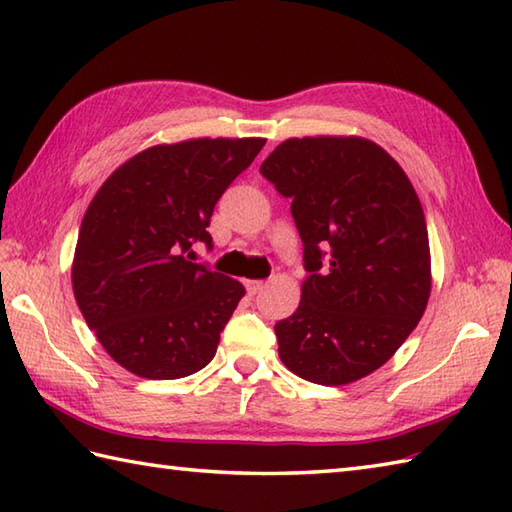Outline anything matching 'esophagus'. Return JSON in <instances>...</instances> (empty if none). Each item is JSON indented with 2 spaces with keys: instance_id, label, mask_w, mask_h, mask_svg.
Instances as JSON below:
<instances>
[{
  "instance_id": "esophagus-1",
  "label": "esophagus",
  "mask_w": 512,
  "mask_h": 512,
  "mask_svg": "<svg viewBox=\"0 0 512 512\" xmlns=\"http://www.w3.org/2000/svg\"><path fill=\"white\" fill-rule=\"evenodd\" d=\"M246 290L250 295H257V292L264 290V281H246Z\"/></svg>"
}]
</instances>
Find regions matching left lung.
<instances>
[{
	"mask_svg": "<svg viewBox=\"0 0 512 512\" xmlns=\"http://www.w3.org/2000/svg\"><path fill=\"white\" fill-rule=\"evenodd\" d=\"M259 173L292 200L308 273L299 308L275 323L279 358L317 385L372 374L429 301V233L409 178L354 136L290 138Z\"/></svg>",
	"mask_w": 512,
	"mask_h": 512,
	"instance_id": "1",
	"label": "left lung"
}]
</instances>
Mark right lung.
Listing matches in <instances>:
<instances>
[{"label": "right lung", "instance_id": "1", "mask_svg": "<svg viewBox=\"0 0 512 512\" xmlns=\"http://www.w3.org/2000/svg\"><path fill=\"white\" fill-rule=\"evenodd\" d=\"M264 138H198L140 151L105 180L81 222L72 288L90 330L143 378L195 374L215 356L244 288L195 264L222 193Z\"/></svg>", "mask_w": 512, "mask_h": 512}]
</instances>
